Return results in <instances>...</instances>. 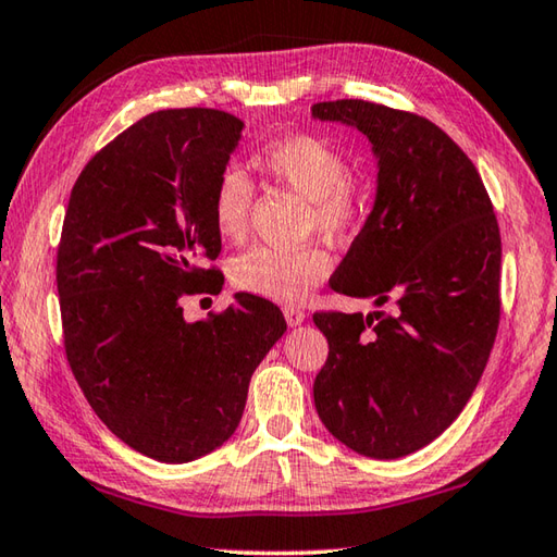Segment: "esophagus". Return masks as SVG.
Segmentation results:
<instances>
[{
    "label": "esophagus",
    "mask_w": 557,
    "mask_h": 557,
    "mask_svg": "<svg viewBox=\"0 0 557 557\" xmlns=\"http://www.w3.org/2000/svg\"><path fill=\"white\" fill-rule=\"evenodd\" d=\"M283 318L290 324V327H296L302 320H306V312L298 310V308H283Z\"/></svg>",
    "instance_id": "34e87169"
}]
</instances>
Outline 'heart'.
I'll return each mask as SVG.
<instances>
[{"label": "heart", "mask_w": 557, "mask_h": 557, "mask_svg": "<svg viewBox=\"0 0 557 557\" xmlns=\"http://www.w3.org/2000/svg\"><path fill=\"white\" fill-rule=\"evenodd\" d=\"M261 172L293 194L308 198V227L330 239L349 243L361 233L371 213V196L363 182L349 174L344 152L314 133H290L269 140L255 157ZM249 176L225 166L213 186V223L225 239H243L251 215ZM332 257L318 245L298 249L255 247L230 269L235 288L274 302H300L330 276Z\"/></svg>", "instance_id": "obj_1"}]
</instances>
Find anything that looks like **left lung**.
Here are the masks:
<instances>
[{"instance_id":"8db88e82","label":"left lung","mask_w":557,"mask_h":557,"mask_svg":"<svg viewBox=\"0 0 557 557\" xmlns=\"http://www.w3.org/2000/svg\"><path fill=\"white\" fill-rule=\"evenodd\" d=\"M320 121L356 125L377 157L373 213L332 288L395 310H320L327 361L312 395L322 424L369 458L426 446L460 414L499 327L502 237L470 157L424 115L361 99L320 101Z\"/></svg>"}]
</instances>
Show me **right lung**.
Masks as SVG:
<instances>
[{
	"mask_svg": "<svg viewBox=\"0 0 557 557\" xmlns=\"http://www.w3.org/2000/svg\"><path fill=\"white\" fill-rule=\"evenodd\" d=\"M243 133L218 109L145 115L72 186L58 245L65 356L94 412L162 463L211 454L243 419L247 387L286 332L274 302L237 293L186 322L182 300L218 293L213 186Z\"/></svg>",
	"mask_w": 557,
	"mask_h": 557,
	"instance_id": "add662e5",
	"label": "right lung"
}]
</instances>
